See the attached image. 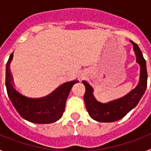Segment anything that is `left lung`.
Returning <instances> with one entry per match:
<instances>
[{"mask_svg": "<svg viewBox=\"0 0 151 151\" xmlns=\"http://www.w3.org/2000/svg\"><path fill=\"white\" fill-rule=\"evenodd\" d=\"M131 42L132 43L133 48L135 52L137 57L136 60L141 66V79L138 86L127 95L111 102L103 104L94 98L92 94L93 89L91 85L87 82L82 81V83L85 86L84 101L86 109L90 116L98 122H112L123 118L129 112L137 106L146 91L147 85L146 61L138 45L132 41Z\"/></svg>", "mask_w": 151, "mask_h": 151, "instance_id": "left-lung-1", "label": "left lung"}]
</instances>
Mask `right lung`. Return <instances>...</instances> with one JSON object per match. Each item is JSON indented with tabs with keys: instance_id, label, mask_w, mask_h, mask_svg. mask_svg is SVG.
I'll list each match as a JSON object with an SVG mask.
<instances>
[{
	"instance_id": "obj_1",
	"label": "right lung",
	"mask_w": 151,
	"mask_h": 151,
	"mask_svg": "<svg viewBox=\"0 0 151 151\" xmlns=\"http://www.w3.org/2000/svg\"><path fill=\"white\" fill-rule=\"evenodd\" d=\"M13 57L12 53L6 63L5 85L9 98L19 114L29 122L38 124L52 123L60 119L65 110L69 91L73 85L78 81L75 80L63 84L44 97H28L19 91L13 83L10 69Z\"/></svg>"
}]
</instances>
